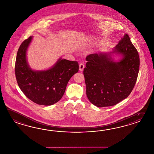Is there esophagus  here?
Wrapping results in <instances>:
<instances>
[{"label":"esophagus","mask_w":154,"mask_h":154,"mask_svg":"<svg viewBox=\"0 0 154 154\" xmlns=\"http://www.w3.org/2000/svg\"><path fill=\"white\" fill-rule=\"evenodd\" d=\"M85 67V65L83 63H80L79 64V70L80 71H82Z\"/></svg>","instance_id":"esophagus-1"}]
</instances>
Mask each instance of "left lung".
<instances>
[{"instance_id":"obj_1","label":"left lung","mask_w":154,"mask_h":154,"mask_svg":"<svg viewBox=\"0 0 154 154\" xmlns=\"http://www.w3.org/2000/svg\"><path fill=\"white\" fill-rule=\"evenodd\" d=\"M110 53L121 54L115 62L109 54L88 56L83 74L87 97L98 107L113 106L130 94L138 76L140 57L138 52L125 34Z\"/></svg>"}]
</instances>
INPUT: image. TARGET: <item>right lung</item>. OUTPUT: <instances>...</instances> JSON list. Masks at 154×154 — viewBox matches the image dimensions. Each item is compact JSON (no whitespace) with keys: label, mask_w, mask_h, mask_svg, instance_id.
<instances>
[{"label":"right lung","mask_w":154,"mask_h":154,"mask_svg":"<svg viewBox=\"0 0 154 154\" xmlns=\"http://www.w3.org/2000/svg\"><path fill=\"white\" fill-rule=\"evenodd\" d=\"M32 36L20 45L16 57L15 74L20 90L31 100L39 105L51 106L63 97L67 83L79 70V63L61 58L54 66L44 71L29 67L26 59Z\"/></svg>","instance_id":"add662e5"}]
</instances>
